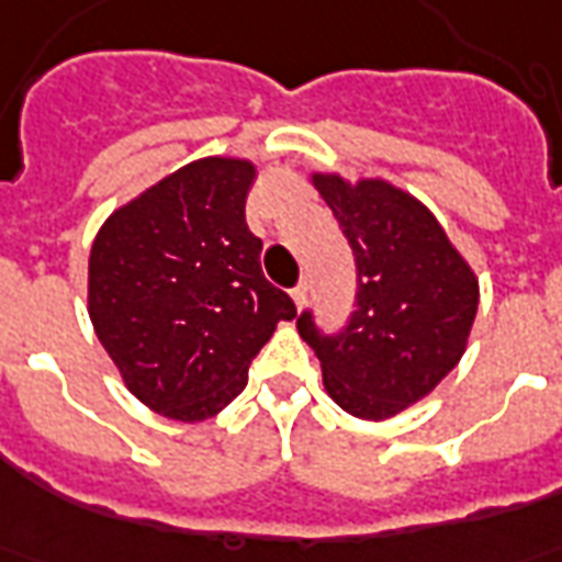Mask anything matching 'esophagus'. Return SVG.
Wrapping results in <instances>:
<instances>
[{
  "label": "esophagus",
  "mask_w": 562,
  "mask_h": 562,
  "mask_svg": "<svg viewBox=\"0 0 562 562\" xmlns=\"http://www.w3.org/2000/svg\"><path fill=\"white\" fill-rule=\"evenodd\" d=\"M292 301L297 310H303V303H306V282H297L292 289Z\"/></svg>",
  "instance_id": "34e87169"
}]
</instances>
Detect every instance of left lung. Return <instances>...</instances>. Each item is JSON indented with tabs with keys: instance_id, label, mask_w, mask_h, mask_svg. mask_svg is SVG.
<instances>
[{
	"instance_id": "8db88e82",
	"label": "left lung",
	"mask_w": 562,
	"mask_h": 562,
	"mask_svg": "<svg viewBox=\"0 0 562 562\" xmlns=\"http://www.w3.org/2000/svg\"><path fill=\"white\" fill-rule=\"evenodd\" d=\"M357 265V310L322 334L306 310L297 334L322 360L327 396L360 419L396 417L429 396L468 348L480 282L429 207L381 178L313 176Z\"/></svg>"
}]
</instances>
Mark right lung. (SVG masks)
<instances>
[{"label": "right lung", "mask_w": 562, "mask_h": 562, "mask_svg": "<svg viewBox=\"0 0 562 562\" xmlns=\"http://www.w3.org/2000/svg\"><path fill=\"white\" fill-rule=\"evenodd\" d=\"M256 166L202 157L122 205L89 256V318L143 405L181 423L220 414L252 357L297 310L261 273L244 205Z\"/></svg>", "instance_id": "1"}]
</instances>
